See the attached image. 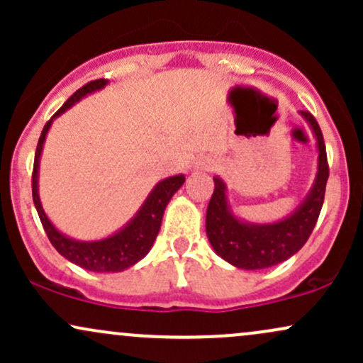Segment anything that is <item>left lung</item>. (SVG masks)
I'll return each mask as SVG.
<instances>
[{
  "label": "left lung",
  "instance_id": "8db88e82",
  "mask_svg": "<svg viewBox=\"0 0 363 363\" xmlns=\"http://www.w3.org/2000/svg\"><path fill=\"white\" fill-rule=\"evenodd\" d=\"M301 114L311 124L318 140L319 169L309 196L289 218L269 225L240 222L228 211L223 181L213 177L215 189L206 210V235L215 252L237 268L264 269L286 261L301 251L318 222L329 177L328 155L318 121L309 111Z\"/></svg>",
  "mask_w": 363,
  "mask_h": 363
}]
</instances>
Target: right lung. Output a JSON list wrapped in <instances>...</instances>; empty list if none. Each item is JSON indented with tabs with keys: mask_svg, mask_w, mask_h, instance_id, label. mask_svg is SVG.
<instances>
[{
	"mask_svg": "<svg viewBox=\"0 0 363 363\" xmlns=\"http://www.w3.org/2000/svg\"><path fill=\"white\" fill-rule=\"evenodd\" d=\"M106 83L107 80L101 78V80H94L86 83V85H83L82 89L74 91L72 97L62 104L61 109L45 123L43 133H40L39 143H37L35 148L34 170H32V198H34V205L37 208L40 222H43L45 234H48L54 249H56L61 256H65L66 259L74 262V264L82 266L83 269H89V272L116 273L136 264V262L147 256L150 249H152L153 240L157 239L158 230H160L162 216H164L165 206H167V203L170 201L174 193L184 184L186 177L181 174V176H174L158 182V184L153 187L152 193H150L147 201L143 203L138 215H136L123 230H119L118 234L107 237V239L104 240H97V242H80V240L68 239V237L62 235L61 232H57L56 228H54V225L49 222V218L45 216L43 205H40L39 194H37L39 158L40 152H43L45 135H48L52 119L56 118V116H60L66 109H69L74 102L80 101L82 97H85L90 91L102 89Z\"/></svg>",
	"mask_w": 363,
	"mask_h": 363,
	"instance_id": "right-lung-1",
	"label": "right lung"
}]
</instances>
